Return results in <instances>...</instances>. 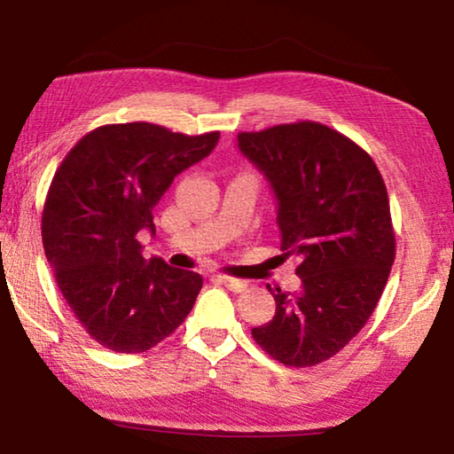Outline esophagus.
I'll use <instances>...</instances> for the list:
<instances>
[{
	"mask_svg": "<svg viewBox=\"0 0 454 454\" xmlns=\"http://www.w3.org/2000/svg\"><path fill=\"white\" fill-rule=\"evenodd\" d=\"M216 280H218L220 284H224V286H226L228 290H232V292H244L246 288H248V282L232 278V276H222V274H218Z\"/></svg>",
	"mask_w": 454,
	"mask_h": 454,
	"instance_id": "1",
	"label": "esophagus"
}]
</instances>
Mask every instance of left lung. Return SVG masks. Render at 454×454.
I'll use <instances>...</instances> for the list:
<instances>
[{
	"label": "left lung",
	"mask_w": 454,
	"mask_h": 454,
	"mask_svg": "<svg viewBox=\"0 0 454 454\" xmlns=\"http://www.w3.org/2000/svg\"><path fill=\"white\" fill-rule=\"evenodd\" d=\"M238 148L278 200L280 248L301 264V292L268 286L270 322L256 344L286 366H314L340 352L371 318L395 262L388 194L372 158L318 121L240 132Z\"/></svg>",
	"instance_id": "obj_1"
}]
</instances>
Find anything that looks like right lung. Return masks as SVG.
<instances>
[{
    "label": "right lung",
    "mask_w": 454,
    "mask_h": 454,
    "mask_svg": "<svg viewBox=\"0 0 454 454\" xmlns=\"http://www.w3.org/2000/svg\"><path fill=\"white\" fill-rule=\"evenodd\" d=\"M218 137L148 121L110 124L83 136L56 170L43 204V250L67 306L102 347L150 350L194 306L202 276L145 260L137 232H156L153 206Z\"/></svg>",
    "instance_id": "right-lung-1"
}]
</instances>
